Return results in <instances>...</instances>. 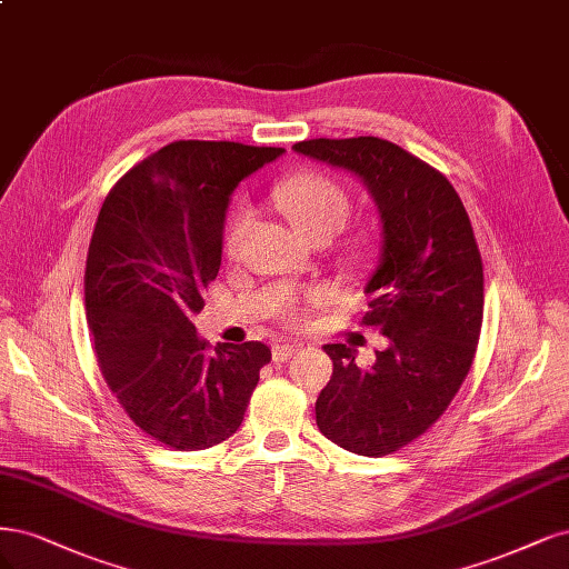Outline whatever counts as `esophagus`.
Here are the masks:
<instances>
[{
	"label": "esophagus",
	"instance_id": "34e87169",
	"mask_svg": "<svg viewBox=\"0 0 569 569\" xmlns=\"http://www.w3.org/2000/svg\"><path fill=\"white\" fill-rule=\"evenodd\" d=\"M273 361H288L298 355V345H288V342H277L273 345Z\"/></svg>",
	"mask_w": 569,
	"mask_h": 569
}]
</instances>
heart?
<instances>
[{"label":"heart","instance_id":"obj_1","mask_svg":"<svg viewBox=\"0 0 569 569\" xmlns=\"http://www.w3.org/2000/svg\"><path fill=\"white\" fill-rule=\"evenodd\" d=\"M273 200H277L279 210L290 222L307 238H311V241L336 236L345 227L352 208L350 196H347L338 181L319 172H302L281 181L273 189ZM248 222L250 212L246 208L233 210L224 236V248L229 254L238 250ZM283 311L288 317H296V307L292 305H286Z\"/></svg>","mask_w":569,"mask_h":569}]
</instances>
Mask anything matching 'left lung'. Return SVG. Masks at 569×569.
I'll return each mask as SVG.
<instances>
[{
  "label": "left lung",
  "instance_id": "1",
  "mask_svg": "<svg viewBox=\"0 0 569 569\" xmlns=\"http://www.w3.org/2000/svg\"><path fill=\"white\" fill-rule=\"evenodd\" d=\"M292 149L359 177L380 212L382 250L361 323L388 347L359 369L352 347L323 345L333 376L317 399L323 437L378 458L423 435L470 371L485 309L478 241L449 179L392 141L309 139Z\"/></svg>",
  "mask_w": 569,
  "mask_h": 569
}]
</instances>
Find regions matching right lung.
Wrapping results in <instances>:
<instances>
[{"label":"right lung","instance_id":"add662e5","mask_svg":"<svg viewBox=\"0 0 569 569\" xmlns=\"http://www.w3.org/2000/svg\"><path fill=\"white\" fill-rule=\"evenodd\" d=\"M283 149L172 141L106 196L84 269V307L103 380L132 423L177 451L224 442L243 423L267 345H210L193 315L222 264L238 181Z\"/></svg>","mask_w":569,"mask_h":569}]
</instances>
